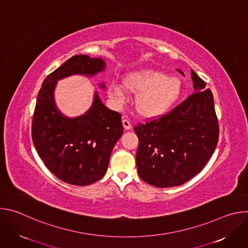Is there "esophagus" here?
Segmentation results:
<instances>
[{
	"label": "esophagus",
	"instance_id": "34e87169",
	"mask_svg": "<svg viewBox=\"0 0 248 248\" xmlns=\"http://www.w3.org/2000/svg\"><path fill=\"white\" fill-rule=\"evenodd\" d=\"M123 125H124V129H126V130L131 129V127H132L131 123L129 121H127V120H123Z\"/></svg>",
	"mask_w": 248,
	"mask_h": 248
}]
</instances>
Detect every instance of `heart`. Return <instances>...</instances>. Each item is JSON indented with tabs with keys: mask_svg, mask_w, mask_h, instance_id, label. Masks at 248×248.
<instances>
[{
	"mask_svg": "<svg viewBox=\"0 0 248 248\" xmlns=\"http://www.w3.org/2000/svg\"><path fill=\"white\" fill-rule=\"evenodd\" d=\"M128 92L136 94L134 107L139 116L154 119L166 114L178 101L183 84L179 78L168 76L158 69L145 68L126 75L124 85L112 81L108 85V95L116 107H122Z\"/></svg>",
	"mask_w": 248,
	"mask_h": 248,
	"instance_id": "1",
	"label": "heart"
}]
</instances>
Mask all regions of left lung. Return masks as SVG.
<instances>
[{
    "label": "left lung",
    "mask_w": 248,
    "mask_h": 248,
    "mask_svg": "<svg viewBox=\"0 0 248 248\" xmlns=\"http://www.w3.org/2000/svg\"><path fill=\"white\" fill-rule=\"evenodd\" d=\"M181 75L185 76L181 69ZM194 93L169 114L134 127L139 144L137 171L156 187L181 186L191 180L214 153L219 124L214 98L191 69Z\"/></svg>",
    "instance_id": "obj_1"
}]
</instances>
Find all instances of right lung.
<instances>
[{"label": "right lung", "instance_id": "obj_1", "mask_svg": "<svg viewBox=\"0 0 248 248\" xmlns=\"http://www.w3.org/2000/svg\"><path fill=\"white\" fill-rule=\"evenodd\" d=\"M105 69L102 58L74 56L45 78L38 93L32 121L33 144L47 169L69 185L85 186L103 178L124 127L121 114L106 107L97 91L83 115L64 116L55 101L57 82L75 75L92 78ZM99 86L106 88L104 82Z\"/></svg>", "mask_w": 248, "mask_h": 248}]
</instances>
